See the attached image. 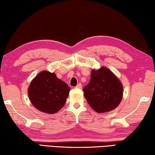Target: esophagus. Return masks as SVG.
Returning a JSON list of instances; mask_svg holds the SVG:
<instances>
[{
    "label": "esophagus",
    "mask_w": 155,
    "mask_h": 155,
    "mask_svg": "<svg viewBox=\"0 0 155 155\" xmlns=\"http://www.w3.org/2000/svg\"><path fill=\"white\" fill-rule=\"evenodd\" d=\"M76 87L78 88V89H81V88H82V84H81V83H78V85H77V86H76Z\"/></svg>",
    "instance_id": "1"
}]
</instances>
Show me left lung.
I'll use <instances>...</instances> for the list:
<instances>
[{"label": "left lung", "instance_id": "1", "mask_svg": "<svg viewBox=\"0 0 155 155\" xmlns=\"http://www.w3.org/2000/svg\"><path fill=\"white\" fill-rule=\"evenodd\" d=\"M84 96L94 111L104 113L111 111L122 101L123 87L118 78L107 68L91 72L90 81L83 88Z\"/></svg>", "mask_w": 155, "mask_h": 155}]
</instances>
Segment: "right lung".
<instances>
[{
    "label": "right lung",
    "instance_id": "1",
    "mask_svg": "<svg viewBox=\"0 0 155 155\" xmlns=\"http://www.w3.org/2000/svg\"><path fill=\"white\" fill-rule=\"evenodd\" d=\"M70 88L55 74L47 71L40 72L31 83L28 94L31 103L37 109L54 114L66 102Z\"/></svg>",
    "mask_w": 155,
    "mask_h": 155
}]
</instances>
